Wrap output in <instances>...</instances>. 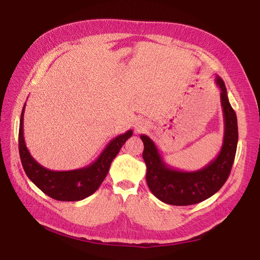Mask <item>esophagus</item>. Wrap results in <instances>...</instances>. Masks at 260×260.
Masks as SVG:
<instances>
[{
  "label": "esophagus",
  "instance_id": "34e87169",
  "mask_svg": "<svg viewBox=\"0 0 260 260\" xmlns=\"http://www.w3.org/2000/svg\"><path fill=\"white\" fill-rule=\"evenodd\" d=\"M147 127H149V123H147L146 120H144V119H137V120H136L135 128H136L137 131H139V132L146 129Z\"/></svg>",
  "mask_w": 260,
  "mask_h": 260
}]
</instances>
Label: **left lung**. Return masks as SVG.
Listing matches in <instances>:
<instances>
[{
    "label": "left lung",
    "mask_w": 260,
    "mask_h": 260,
    "mask_svg": "<svg viewBox=\"0 0 260 260\" xmlns=\"http://www.w3.org/2000/svg\"><path fill=\"white\" fill-rule=\"evenodd\" d=\"M215 83L221 90L224 135L220 153L207 166L196 171L177 170L166 164L149 136L141 135L147 186L166 204L186 206L205 201L221 189L230 175L238 144L237 115L229 103L225 84L220 76L216 75Z\"/></svg>",
    "instance_id": "1"
}]
</instances>
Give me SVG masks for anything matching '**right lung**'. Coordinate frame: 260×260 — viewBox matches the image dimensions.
I'll use <instances>...</instances> for the list:
<instances>
[{"mask_svg":"<svg viewBox=\"0 0 260 260\" xmlns=\"http://www.w3.org/2000/svg\"><path fill=\"white\" fill-rule=\"evenodd\" d=\"M22 108L19 127V153L25 175L46 195L62 202H76L92 195L108 174L111 162L118 154L121 146L133 135L129 129L109 142L92 164L81 169L70 171H54L43 167L30 154L23 137Z\"/></svg>","mask_w":260,"mask_h":260,"instance_id":"1","label":"right lung"}]
</instances>
